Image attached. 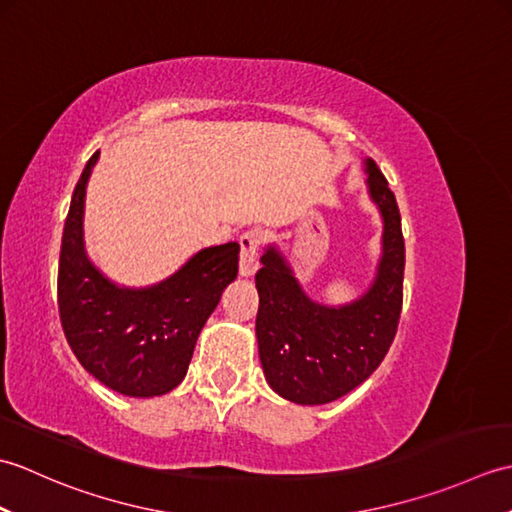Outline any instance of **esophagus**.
Segmentation results:
<instances>
[{"instance_id":"1","label":"esophagus","mask_w":512,"mask_h":512,"mask_svg":"<svg viewBox=\"0 0 512 512\" xmlns=\"http://www.w3.org/2000/svg\"><path fill=\"white\" fill-rule=\"evenodd\" d=\"M239 275L250 277L257 270V248H259V235L255 231H248L239 237Z\"/></svg>"}]
</instances>
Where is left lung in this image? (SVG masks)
Returning a JSON list of instances; mask_svg holds the SVG:
<instances>
[{
	"instance_id": "obj_1",
	"label": "left lung",
	"mask_w": 512,
	"mask_h": 512,
	"mask_svg": "<svg viewBox=\"0 0 512 512\" xmlns=\"http://www.w3.org/2000/svg\"><path fill=\"white\" fill-rule=\"evenodd\" d=\"M363 162L383 235L374 277L361 295L339 306L312 299L277 242L259 259V361L270 389L295 405H325L345 396L374 374L396 336L405 270L400 213L376 162Z\"/></svg>"
}]
</instances>
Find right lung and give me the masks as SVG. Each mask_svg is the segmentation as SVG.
<instances>
[{"mask_svg":"<svg viewBox=\"0 0 512 512\" xmlns=\"http://www.w3.org/2000/svg\"><path fill=\"white\" fill-rule=\"evenodd\" d=\"M101 151L85 165L63 226L59 314L74 356L118 394L154 398L176 389L195 341L237 277L239 244L193 253L176 273L151 286H123L96 266L85 248V191Z\"/></svg>","mask_w":512,"mask_h":512,"instance_id":"right-lung-1","label":"right lung"}]
</instances>
